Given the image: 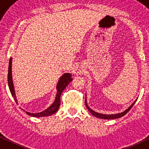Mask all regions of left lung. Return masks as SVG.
I'll list each match as a JSON object with an SVG mask.
<instances>
[{"instance_id": "1", "label": "left lung", "mask_w": 149, "mask_h": 149, "mask_svg": "<svg viewBox=\"0 0 149 149\" xmlns=\"http://www.w3.org/2000/svg\"><path fill=\"white\" fill-rule=\"evenodd\" d=\"M136 100H137V99L135 100V102H133V104L131 105L130 107L127 108V109H126L125 110H124L122 112L118 113V114H100V113H98L97 112H95L94 110L91 109L90 107H89V106H88L86 98H85V106H86V107L87 108L88 110H89V112L91 113L93 116H94L101 118V119H104V120H113V119H116V118H119L122 117V116H123L127 114V113L130 110L131 108H132L133 104H135Z\"/></svg>"}]
</instances>
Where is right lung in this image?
Here are the masks:
<instances>
[{
	"mask_svg": "<svg viewBox=\"0 0 149 149\" xmlns=\"http://www.w3.org/2000/svg\"><path fill=\"white\" fill-rule=\"evenodd\" d=\"M12 58H10V59L9 60V65H8V87L10 93L12 95V97H14L15 101L17 104V100L16 96V93H15L14 84H13V80H12ZM72 74L70 73H65L63 74L61 77H60V79L58 81V84L56 85V89L57 93L56 97H55V100L54 102L50 106V107L47 108L46 110L42 111L41 112L38 113H31L26 112V113L28 115L31 116L33 117H45V116H49L52 114H54L55 112H56L60 105V96L63 91L64 90L65 87L68 85L70 82L72 81Z\"/></svg>",
	"mask_w": 149,
	"mask_h": 149,
	"instance_id": "right-lung-1",
	"label": "right lung"
}]
</instances>
